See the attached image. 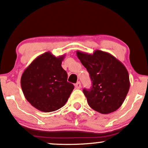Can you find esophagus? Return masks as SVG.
Segmentation results:
<instances>
[{"mask_svg":"<svg viewBox=\"0 0 148 148\" xmlns=\"http://www.w3.org/2000/svg\"><path fill=\"white\" fill-rule=\"evenodd\" d=\"M81 86H82V85H81V83L79 82H77V84H75V88H77V89L80 88Z\"/></svg>","mask_w":148,"mask_h":148,"instance_id":"obj_1","label":"esophagus"}]
</instances>
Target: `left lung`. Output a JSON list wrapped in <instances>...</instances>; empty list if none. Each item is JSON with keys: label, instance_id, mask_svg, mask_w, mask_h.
<instances>
[{"label": "left lung", "instance_id": "obj_1", "mask_svg": "<svg viewBox=\"0 0 148 148\" xmlns=\"http://www.w3.org/2000/svg\"><path fill=\"white\" fill-rule=\"evenodd\" d=\"M77 55L92 81L91 88L83 90L89 106L105 114L116 111L129 90L126 68L111 54L101 50H95L92 54L77 50Z\"/></svg>", "mask_w": 148, "mask_h": 148}]
</instances>
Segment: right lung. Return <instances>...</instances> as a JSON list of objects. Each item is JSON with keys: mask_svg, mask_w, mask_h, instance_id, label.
Returning a JSON list of instances; mask_svg holds the SVG:
<instances>
[{"mask_svg": "<svg viewBox=\"0 0 148 148\" xmlns=\"http://www.w3.org/2000/svg\"><path fill=\"white\" fill-rule=\"evenodd\" d=\"M64 57H56L46 52L37 57L22 74L21 87L24 97L40 111L59 110L74 90V85L67 82V73L61 65Z\"/></svg>", "mask_w": 148, "mask_h": 148, "instance_id": "obj_1", "label": "right lung"}]
</instances>
